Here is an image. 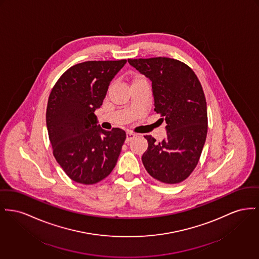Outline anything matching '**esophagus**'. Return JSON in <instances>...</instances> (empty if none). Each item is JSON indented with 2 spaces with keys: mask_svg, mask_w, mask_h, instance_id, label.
Returning a JSON list of instances; mask_svg holds the SVG:
<instances>
[{
  "mask_svg": "<svg viewBox=\"0 0 259 259\" xmlns=\"http://www.w3.org/2000/svg\"><path fill=\"white\" fill-rule=\"evenodd\" d=\"M135 137H136V134H134L132 132H127L126 133V143H129L131 140H133Z\"/></svg>",
  "mask_w": 259,
  "mask_h": 259,
  "instance_id": "esophagus-1",
  "label": "esophagus"
}]
</instances>
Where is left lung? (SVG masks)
Segmentation results:
<instances>
[{
    "label": "left lung",
    "instance_id": "1",
    "mask_svg": "<svg viewBox=\"0 0 259 259\" xmlns=\"http://www.w3.org/2000/svg\"><path fill=\"white\" fill-rule=\"evenodd\" d=\"M152 81L154 111L166 122L167 136L156 142L151 135L143 164L152 178L165 184L187 179L198 164L207 134L206 101L195 72L169 58L128 60Z\"/></svg>",
    "mask_w": 259,
    "mask_h": 259
}]
</instances>
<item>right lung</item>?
I'll return each instance as SVG.
<instances>
[{"label":"right lung","instance_id":"add662e5","mask_svg":"<svg viewBox=\"0 0 259 259\" xmlns=\"http://www.w3.org/2000/svg\"><path fill=\"white\" fill-rule=\"evenodd\" d=\"M126 61L75 64L60 77L50 94L46 122L53 153L74 182H100L117 162L126 133L119 128L102 129L95 110L103 105L110 81Z\"/></svg>","mask_w":259,"mask_h":259}]
</instances>
